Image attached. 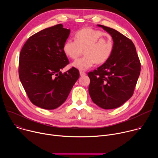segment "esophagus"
<instances>
[{
  "label": "esophagus",
  "instance_id": "1",
  "mask_svg": "<svg viewBox=\"0 0 158 158\" xmlns=\"http://www.w3.org/2000/svg\"><path fill=\"white\" fill-rule=\"evenodd\" d=\"M79 74H80V76H81L85 75V73L84 71H81L79 72Z\"/></svg>",
  "mask_w": 158,
  "mask_h": 158
}]
</instances>
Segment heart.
Wrapping results in <instances>:
<instances>
[{
  "label": "heart",
  "mask_w": 158,
  "mask_h": 158,
  "mask_svg": "<svg viewBox=\"0 0 158 158\" xmlns=\"http://www.w3.org/2000/svg\"><path fill=\"white\" fill-rule=\"evenodd\" d=\"M114 49L110 35L93 28H84L75 34V40L67 39L63 45L65 54L73 59H77L84 50L85 56L74 61L72 65L79 70H87L96 62H106Z\"/></svg>",
  "instance_id": "1"
}]
</instances>
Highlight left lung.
<instances>
[{
    "label": "left lung",
    "mask_w": 158,
    "mask_h": 158,
    "mask_svg": "<svg viewBox=\"0 0 158 158\" xmlns=\"http://www.w3.org/2000/svg\"><path fill=\"white\" fill-rule=\"evenodd\" d=\"M112 37L114 49L109 59L97 70L89 72V93L93 101L104 109L122 106L133 94L141 64L133 42L117 31L98 25Z\"/></svg>",
    "instance_id": "left-lung-1"
}]
</instances>
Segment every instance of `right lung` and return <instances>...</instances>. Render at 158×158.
I'll return each mask as SVG.
<instances>
[{
    "label": "right lung",
    "mask_w": 158,
    "mask_h": 158,
    "mask_svg": "<svg viewBox=\"0 0 158 158\" xmlns=\"http://www.w3.org/2000/svg\"><path fill=\"white\" fill-rule=\"evenodd\" d=\"M70 32L62 24L46 28L30 37L20 51V81L32 103L40 108L62 105L79 77L75 67L60 71L69 63L63 45Z\"/></svg>",
    "instance_id": "1"
}]
</instances>
